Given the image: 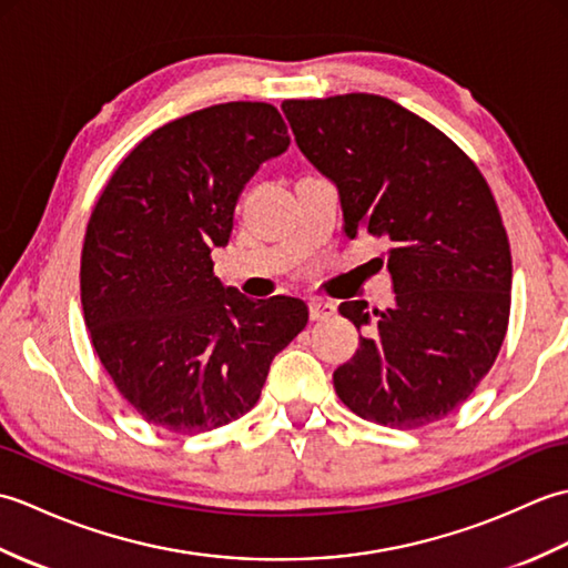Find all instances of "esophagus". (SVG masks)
<instances>
[{"mask_svg":"<svg viewBox=\"0 0 568 568\" xmlns=\"http://www.w3.org/2000/svg\"><path fill=\"white\" fill-rule=\"evenodd\" d=\"M334 312H336L334 303H327V300H320V297H312L310 300V317H312V322L329 320Z\"/></svg>","mask_w":568,"mask_h":568,"instance_id":"1","label":"esophagus"}]
</instances>
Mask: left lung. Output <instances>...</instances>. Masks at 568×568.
<instances>
[{
	"label": "left lung",
	"mask_w": 568,
	"mask_h": 568,
	"mask_svg": "<svg viewBox=\"0 0 568 568\" xmlns=\"http://www.w3.org/2000/svg\"><path fill=\"white\" fill-rule=\"evenodd\" d=\"M300 151L339 192L344 234L388 241L395 305L339 310L358 348L334 390L358 417L415 429L462 405L510 317L508 234L486 178L437 126L381 94L285 100Z\"/></svg>",
	"instance_id": "left-lung-1"
}]
</instances>
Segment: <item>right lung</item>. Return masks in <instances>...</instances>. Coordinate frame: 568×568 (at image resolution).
Here are the masks:
<instances>
[{"mask_svg":"<svg viewBox=\"0 0 568 568\" xmlns=\"http://www.w3.org/2000/svg\"><path fill=\"white\" fill-rule=\"evenodd\" d=\"M287 146L273 104H214L143 139L94 204L84 324L116 390L155 427L210 432L248 413L271 361L305 329L303 300H251L210 258L248 180Z\"/></svg>","mask_w":568,"mask_h":568,"instance_id":"right-lung-1","label":"right lung"}]
</instances>
